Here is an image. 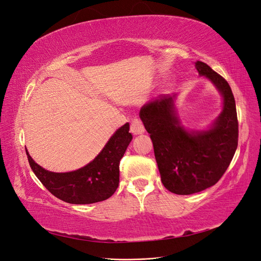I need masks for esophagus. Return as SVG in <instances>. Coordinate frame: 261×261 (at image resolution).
Segmentation results:
<instances>
[{"label": "esophagus", "instance_id": "34e87169", "mask_svg": "<svg viewBox=\"0 0 261 261\" xmlns=\"http://www.w3.org/2000/svg\"><path fill=\"white\" fill-rule=\"evenodd\" d=\"M130 132L134 134V135H140V134L145 133V126L143 124V122L137 120H133L132 124H130Z\"/></svg>", "mask_w": 261, "mask_h": 261}]
</instances>
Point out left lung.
<instances>
[{
    "label": "left lung",
    "instance_id": "8db88e82",
    "mask_svg": "<svg viewBox=\"0 0 261 261\" xmlns=\"http://www.w3.org/2000/svg\"><path fill=\"white\" fill-rule=\"evenodd\" d=\"M200 76L223 98L222 112L206 130H187L175 109L176 94H160L140 109L139 116L152 140L164 187L191 195L215 185L230 165L239 141V122L230 85L206 63L197 61Z\"/></svg>",
    "mask_w": 261,
    "mask_h": 261
}]
</instances>
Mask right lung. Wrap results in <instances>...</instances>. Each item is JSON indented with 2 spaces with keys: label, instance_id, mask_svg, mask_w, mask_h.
Instances as JSON below:
<instances>
[{
  "label": "right lung",
  "instance_id": "add662e5",
  "mask_svg": "<svg viewBox=\"0 0 261 261\" xmlns=\"http://www.w3.org/2000/svg\"><path fill=\"white\" fill-rule=\"evenodd\" d=\"M133 139L126 123L109 139L100 153L85 167L66 173L43 169L26 153L31 170L57 198L75 204L103 201L111 197L120 181V161Z\"/></svg>",
  "mask_w": 261,
  "mask_h": 261
}]
</instances>
